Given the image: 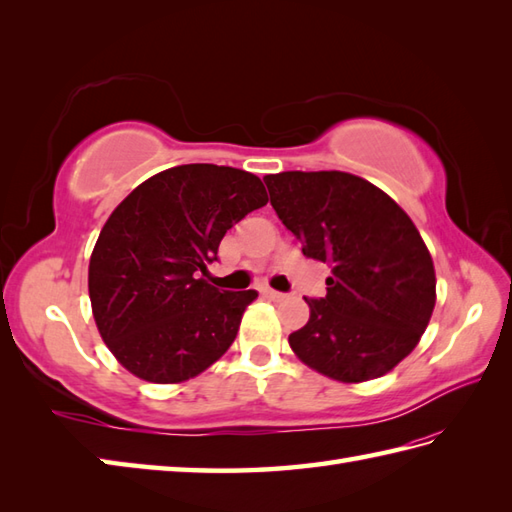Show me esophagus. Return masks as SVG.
<instances>
[{"mask_svg":"<svg viewBox=\"0 0 512 512\" xmlns=\"http://www.w3.org/2000/svg\"><path fill=\"white\" fill-rule=\"evenodd\" d=\"M262 292H264V295H266L268 299H273V301H284V299H286V295H284V292H279V290H273V288H264Z\"/></svg>","mask_w":512,"mask_h":512,"instance_id":"esophagus-1","label":"esophagus"}]
</instances>
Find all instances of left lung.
<instances>
[{"label": "left lung", "instance_id": "left-lung-1", "mask_svg": "<svg viewBox=\"0 0 512 512\" xmlns=\"http://www.w3.org/2000/svg\"><path fill=\"white\" fill-rule=\"evenodd\" d=\"M270 204L332 268L328 295L288 336L303 363L341 383L387 374L418 345L436 306V270L416 224L385 191L345 171H284L264 178Z\"/></svg>", "mask_w": 512, "mask_h": 512}]
</instances>
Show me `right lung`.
I'll return each instance as SVG.
<instances>
[{
	"mask_svg": "<svg viewBox=\"0 0 512 512\" xmlns=\"http://www.w3.org/2000/svg\"><path fill=\"white\" fill-rule=\"evenodd\" d=\"M266 202L253 173L180 165L116 206L92 250L88 288L96 328L127 372L182 383L231 347L257 292L211 286L206 266L228 228Z\"/></svg>",
	"mask_w": 512,
	"mask_h": 512,
	"instance_id": "right-lung-1",
	"label": "right lung"
}]
</instances>
